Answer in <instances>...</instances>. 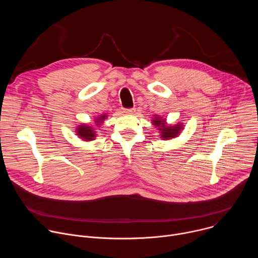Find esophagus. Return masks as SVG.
Here are the masks:
<instances>
[{
    "mask_svg": "<svg viewBox=\"0 0 258 258\" xmlns=\"http://www.w3.org/2000/svg\"><path fill=\"white\" fill-rule=\"evenodd\" d=\"M123 111L125 113H134L136 111L135 108H126V109H123Z\"/></svg>",
    "mask_w": 258,
    "mask_h": 258,
    "instance_id": "34e87169",
    "label": "esophagus"
}]
</instances>
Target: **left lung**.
<instances>
[{"label":"left lung","mask_w":258,"mask_h":258,"mask_svg":"<svg viewBox=\"0 0 258 258\" xmlns=\"http://www.w3.org/2000/svg\"><path fill=\"white\" fill-rule=\"evenodd\" d=\"M153 124L155 126H158L159 131H160V134H161V138L163 139H170V138H174L176 137L179 133H180V130H181V124H176V125H173V126H167L165 124V120L156 116L153 120Z\"/></svg>","instance_id":"obj_1"}]
</instances>
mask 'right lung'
<instances>
[{
	"mask_svg": "<svg viewBox=\"0 0 258 258\" xmlns=\"http://www.w3.org/2000/svg\"><path fill=\"white\" fill-rule=\"evenodd\" d=\"M106 118V115L103 114V115H100V117L96 118V123L100 124L104 119ZM77 135L80 136V138H82L83 140L85 141H92L95 139L96 137V132H95V128H93L91 125H88V124H83V125H80L77 130Z\"/></svg>",
	"mask_w": 258,
	"mask_h": 258,
	"instance_id": "add662e5",
	"label": "right lung"
}]
</instances>
